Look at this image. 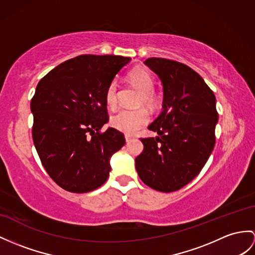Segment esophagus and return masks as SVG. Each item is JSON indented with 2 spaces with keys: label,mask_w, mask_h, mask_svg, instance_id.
<instances>
[{
  "label": "esophagus",
  "mask_w": 255,
  "mask_h": 255,
  "mask_svg": "<svg viewBox=\"0 0 255 255\" xmlns=\"http://www.w3.org/2000/svg\"><path fill=\"white\" fill-rule=\"evenodd\" d=\"M134 139V137L132 135H128V134H126V140H127V142H129V141H132Z\"/></svg>",
  "instance_id": "esophagus-1"
}]
</instances>
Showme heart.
Here are the masks:
<instances>
[{"label": "heart", "instance_id": "heart-1", "mask_svg": "<svg viewBox=\"0 0 255 255\" xmlns=\"http://www.w3.org/2000/svg\"><path fill=\"white\" fill-rule=\"evenodd\" d=\"M129 80L132 83L141 91V96L139 102L145 103L148 106L154 105V81L151 74L145 69H135L129 73ZM105 102L107 107L110 109H116L119 104L118 98V83L117 81H111L105 92ZM150 116L145 108H139L136 110H121L119 113L113 116L110 120L111 127L118 131H121L127 134H133L137 132L139 128L145 127L149 122Z\"/></svg>", "mask_w": 255, "mask_h": 255}]
</instances>
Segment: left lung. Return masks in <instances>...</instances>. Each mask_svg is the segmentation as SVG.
<instances>
[{"mask_svg": "<svg viewBox=\"0 0 255 255\" xmlns=\"http://www.w3.org/2000/svg\"><path fill=\"white\" fill-rule=\"evenodd\" d=\"M144 64L162 81L164 98L162 113L148 127L159 136L140 138L144 150L135 159L136 171L150 188L176 191L199 174L213 150L216 99L188 66L156 57Z\"/></svg>", "mask_w": 255, "mask_h": 255, "instance_id": "obj_1", "label": "left lung"}]
</instances>
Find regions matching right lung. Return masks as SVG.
Segmentation results:
<instances>
[{"label":"right lung","mask_w":255,"mask_h":255,"mask_svg":"<svg viewBox=\"0 0 255 255\" xmlns=\"http://www.w3.org/2000/svg\"><path fill=\"white\" fill-rule=\"evenodd\" d=\"M131 60L114 55H80L55 67L31 99L32 137L45 171L63 189L83 194L107 181L110 158L126 144L109 120L105 92Z\"/></svg>","instance_id":"1"}]
</instances>
